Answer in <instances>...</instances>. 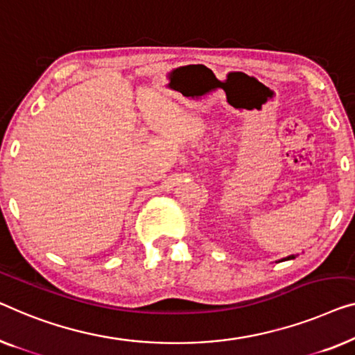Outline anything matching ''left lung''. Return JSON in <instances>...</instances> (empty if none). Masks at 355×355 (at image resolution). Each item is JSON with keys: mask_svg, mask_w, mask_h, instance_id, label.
Listing matches in <instances>:
<instances>
[{"mask_svg": "<svg viewBox=\"0 0 355 355\" xmlns=\"http://www.w3.org/2000/svg\"><path fill=\"white\" fill-rule=\"evenodd\" d=\"M296 258V256L295 254H290V256H286V258H284V259H280V261H290V259H295ZM280 261H279V263H280Z\"/></svg>", "mask_w": 355, "mask_h": 355, "instance_id": "1", "label": "left lung"}]
</instances>
